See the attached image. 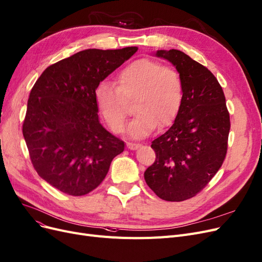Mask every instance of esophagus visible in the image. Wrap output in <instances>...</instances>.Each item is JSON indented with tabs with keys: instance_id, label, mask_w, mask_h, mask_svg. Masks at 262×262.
<instances>
[{
	"instance_id": "esophagus-1",
	"label": "esophagus",
	"mask_w": 262,
	"mask_h": 262,
	"mask_svg": "<svg viewBox=\"0 0 262 262\" xmlns=\"http://www.w3.org/2000/svg\"><path fill=\"white\" fill-rule=\"evenodd\" d=\"M126 146L129 150H136L140 147V143H136V142H127L126 143Z\"/></svg>"
}]
</instances>
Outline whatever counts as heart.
<instances>
[{
  "label": "heart",
  "mask_w": 262,
  "mask_h": 262,
  "mask_svg": "<svg viewBox=\"0 0 262 262\" xmlns=\"http://www.w3.org/2000/svg\"><path fill=\"white\" fill-rule=\"evenodd\" d=\"M96 109L113 133H122L127 101L135 100V118L128 125L133 137H146L157 127L165 128L177 118L183 101V82L177 70L161 62L138 59L116 75V85L100 82L94 92Z\"/></svg>",
  "instance_id": "1"
}]
</instances>
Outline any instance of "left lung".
<instances>
[{"label": "left lung", "instance_id": "obj_1", "mask_svg": "<svg viewBox=\"0 0 262 262\" xmlns=\"http://www.w3.org/2000/svg\"><path fill=\"white\" fill-rule=\"evenodd\" d=\"M156 55L176 67L183 101L171 127L152 141L157 158L144 171V180L160 199L181 202L195 196L221 167L230 114L222 87L206 67L177 50Z\"/></svg>", "mask_w": 262, "mask_h": 262}]
</instances>
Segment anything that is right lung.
Segmentation results:
<instances>
[{"label": "right lung", "instance_id": "add662e5", "mask_svg": "<svg viewBox=\"0 0 262 262\" xmlns=\"http://www.w3.org/2000/svg\"><path fill=\"white\" fill-rule=\"evenodd\" d=\"M137 50L79 52L46 68L33 85L23 134L34 169L54 188L87 194L124 151V142L99 123L94 92Z\"/></svg>", "mask_w": 262, "mask_h": 262}]
</instances>
